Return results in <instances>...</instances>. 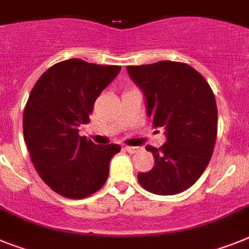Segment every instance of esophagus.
Segmentation results:
<instances>
[{"label":"esophagus","mask_w":249,"mask_h":249,"mask_svg":"<svg viewBox=\"0 0 249 249\" xmlns=\"http://www.w3.org/2000/svg\"><path fill=\"white\" fill-rule=\"evenodd\" d=\"M123 150H124V152H128V153H130V154H134L138 152V148L128 147V145H125V147H123Z\"/></svg>","instance_id":"34e87169"}]
</instances>
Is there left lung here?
Listing matches in <instances>:
<instances>
[{"label": "left lung", "mask_w": 249, "mask_h": 249, "mask_svg": "<svg viewBox=\"0 0 249 249\" xmlns=\"http://www.w3.org/2000/svg\"><path fill=\"white\" fill-rule=\"evenodd\" d=\"M126 70L145 97L153 126H163L167 137L160 149L145 147L154 166L138 173V181L156 195H176L200 178L213 156L218 131L214 93L189 64L160 60Z\"/></svg>", "instance_id": "1"}]
</instances>
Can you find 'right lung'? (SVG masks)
Instances as JSON below:
<instances>
[{"mask_svg": "<svg viewBox=\"0 0 249 249\" xmlns=\"http://www.w3.org/2000/svg\"><path fill=\"white\" fill-rule=\"evenodd\" d=\"M120 66L73 58L52 66L31 89L22 116L24 139L35 170L54 192L83 199L101 189L120 145H96L79 137L81 125Z\"/></svg>", "mask_w": 249, "mask_h": 249, "instance_id": "1", "label": "right lung"}]
</instances>
